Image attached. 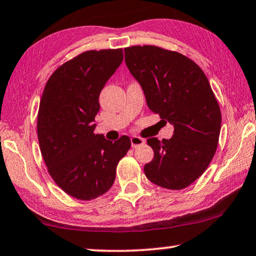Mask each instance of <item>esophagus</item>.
I'll return each mask as SVG.
<instances>
[{
  "label": "esophagus",
  "mask_w": 256,
  "mask_h": 256,
  "mask_svg": "<svg viewBox=\"0 0 256 256\" xmlns=\"http://www.w3.org/2000/svg\"><path fill=\"white\" fill-rule=\"evenodd\" d=\"M144 144V139L140 138V136H131V146L133 148L141 146V144Z\"/></svg>",
  "instance_id": "obj_1"
}]
</instances>
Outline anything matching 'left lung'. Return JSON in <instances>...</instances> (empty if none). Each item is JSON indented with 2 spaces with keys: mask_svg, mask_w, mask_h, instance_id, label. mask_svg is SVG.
I'll use <instances>...</instances> for the list:
<instances>
[{
  "mask_svg": "<svg viewBox=\"0 0 256 256\" xmlns=\"http://www.w3.org/2000/svg\"><path fill=\"white\" fill-rule=\"evenodd\" d=\"M124 52L148 108L174 126L170 139L147 140L154 158L144 174L168 190L188 188L207 169L218 144L222 116L210 84L198 64L177 52L132 46Z\"/></svg>",
  "mask_w": 256,
  "mask_h": 256,
  "instance_id": "obj_1",
  "label": "left lung"
}]
</instances>
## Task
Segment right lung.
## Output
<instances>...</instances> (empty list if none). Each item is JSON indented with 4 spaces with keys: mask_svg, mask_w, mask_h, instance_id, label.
<instances>
[{
    "mask_svg": "<svg viewBox=\"0 0 256 256\" xmlns=\"http://www.w3.org/2000/svg\"><path fill=\"white\" fill-rule=\"evenodd\" d=\"M123 62V49L88 50L62 64L46 84L38 114V138L48 172L78 200H93L112 188L116 168L131 147L94 134L98 96Z\"/></svg>",
    "mask_w": 256,
    "mask_h": 256,
    "instance_id": "obj_1",
    "label": "right lung"
}]
</instances>
